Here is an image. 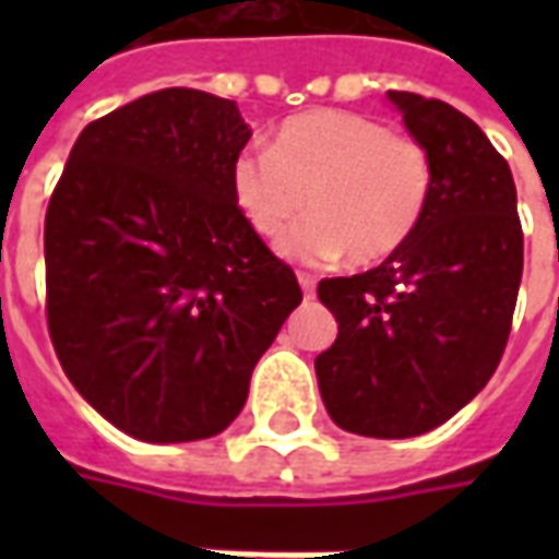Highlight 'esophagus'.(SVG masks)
Here are the masks:
<instances>
[{
	"label": "esophagus",
	"mask_w": 559,
	"mask_h": 559,
	"mask_svg": "<svg viewBox=\"0 0 559 559\" xmlns=\"http://www.w3.org/2000/svg\"><path fill=\"white\" fill-rule=\"evenodd\" d=\"M299 287H302L305 299H314V290H317V281L311 278V275H305V272H299Z\"/></svg>",
	"instance_id": "esophagus-1"
}]
</instances>
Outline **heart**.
<instances>
[{
  "instance_id": "obj_1",
  "label": "heart",
  "mask_w": 559,
  "mask_h": 559,
  "mask_svg": "<svg viewBox=\"0 0 559 559\" xmlns=\"http://www.w3.org/2000/svg\"><path fill=\"white\" fill-rule=\"evenodd\" d=\"M230 194L242 218L278 239L299 263L350 257L374 266L401 251L431 197V160L421 143L350 110H305L281 122L272 146L242 148L230 164Z\"/></svg>"
}]
</instances>
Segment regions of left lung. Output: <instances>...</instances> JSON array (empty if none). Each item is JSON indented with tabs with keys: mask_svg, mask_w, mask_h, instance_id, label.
<instances>
[{
	"mask_svg": "<svg viewBox=\"0 0 559 559\" xmlns=\"http://www.w3.org/2000/svg\"><path fill=\"white\" fill-rule=\"evenodd\" d=\"M386 98L431 160V197L407 245L317 296L338 338L314 362L332 421L404 440L452 419L479 395L512 329L524 236L512 170L481 128L437 98Z\"/></svg>",
	"mask_w": 559,
	"mask_h": 559,
	"instance_id": "left-lung-1",
	"label": "left lung"
}]
</instances>
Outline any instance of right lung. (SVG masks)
<instances>
[{
  "instance_id": "1",
  "label": "right lung",
  "mask_w": 559,
  "mask_h": 559,
  "mask_svg": "<svg viewBox=\"0 0 559 559\" xmlns=\"http://www.w3.org/2000/svg\"><path fill=\"white\" fill-rule=\"evenodd\" d=\"M236 102L160 90L80 131L44 221L47 326L83 399L146 443L230 425L251 371L302 302L242 218Z\"/></svg>"
}]
</instances>
